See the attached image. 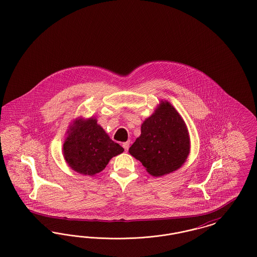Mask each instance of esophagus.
I'll return each mask as SVG.
<instances>
[{"label":"esophagus","mask_w":257,"mask_h":257,"mask_svg":"<svg viewBox=\"0 0 257 257\" xmlns=\"http://www.w3.org/2000/svg\"><path fill=\"white\" fill-rule=\"evenodd\" d=\"M129 146H130V143H129V142L123 143L122 147L123 148L125 149V151H128V149H129Z\"/></svg>","instance_id":"obj_1"}]
</instances>
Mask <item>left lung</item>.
I'll list each match as a JSON object with an SVG mask.
<instances>
[{
    "label": "left lung",
    "mask_w": 257,
    "mask_h": 257,
    "mask_svg": "<svg viewBox=\"0 0 257 257\" xmlns=\"http://www.w3.org/2000/svg\"><path fill=\"white\" fill-rule=\"evenodd\" d=\"M142 133L129 148L152 176L169 174L182 167L190 154L187 125L169 101H161L142 124Z\"/></svg>",
    "instance_id": "1"
}]
</instances>
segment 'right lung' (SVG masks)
<instances>
[{
  "label": "right lung",
  "instance_id": "right-lung-1",
  "mask_svg": "<svg viewBox=\"0 0 257 257\" xmlns=\"http://www.w3.org/2000/svg\"><path fill=\"white\" fill-rule=\"evenodd\" d=\"M123 151V147L110 140L94 117L74 119L62 147L67 165L74 171L89 176L103 171L112 157Z\"/></svg>",
  "mask_w": 257,
  "mask_h": 257
}]
</instances>
